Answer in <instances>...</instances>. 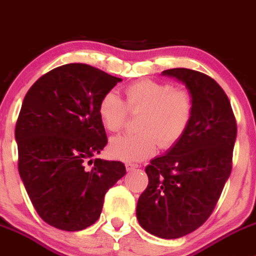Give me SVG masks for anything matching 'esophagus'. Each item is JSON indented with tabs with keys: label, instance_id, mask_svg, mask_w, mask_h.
<instances>
[{
	"label": "esophagus",
	"instance_id": "obj_1",
	"mask_svg": "<svg viewBox=\"0 0 256 256\" xmlns=\"http://www.w3.org/2000/svg\"><path fill=\"white\" fill-rule=\"evenodd\" d=\"M136 168H138V164H134V162H128V164H126V168H128V171L135 170Z\"/></svg>",
	"mask_w": 256,
	"mask_h": 256
}]
</instances>
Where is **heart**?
I'll return each instance as SVG.
<instances>
[{
  "mask_svg": "<svg viewBox=\"0 0 256 256\" xmlns=\"http://www.w3.org/2000/svg\"><path fill=\"white\" fill-rule=\"evenodd\" d=\"M126 105L114 91L98 101V114L104 128L118 132L125 125L128 110L141 114L135 135L116 136L108 150L115 158L140 161L156 152L158 145L172 148L185 135L194 112V101L184 88H174L168 82L138 80L125 88Z\"/></svg>",
  "mask_w": 256,
  "mask_h": 256,
  "instance_id": "heart-1",
  "label": "heart"
}]
</instances>
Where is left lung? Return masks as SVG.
Returning <instances> with one entry per match:
<instances>
[{
  "label": "left lung",
  "mask_w": 256,
  "mask_h": 256,
  "mask_svg": "<svg viewBox=\"0 0 256 256\" xmlns=\"http://www.w3.org/2000/svg\"><path fill=\"white\" fill-rule=\"evenodd\" d=\"M162 75L185 84L194 112L180 141L146 166L148 185L136 216L150 234L178 239L202 226L216 206L232 172L236 120L226 94L210 76L190 68Z\"/></svg>",
  "instance_id": "obj_1"
}]
</instances>
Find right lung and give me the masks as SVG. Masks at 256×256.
<instances>
[{"instance_id":"add662e5","label":"right lung","mask_w":256,"mask_h":256,"mask_svg":"<svg viewBox=\"0 0 256 256\" xmlns=\"http://www.w3.org/2000/svg\"><path fill=\"white\" fill-rule=\"evenodd\" d=\"M120 81L86 64H68L41 76L24 96L14 130L18 172L51 226L78 232L98 222L105 194L126 174L120 161L91 158L108 144L98 101Z\"/></svg>"}]
</instances>
